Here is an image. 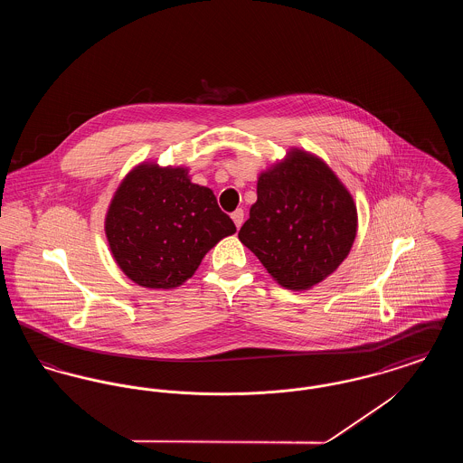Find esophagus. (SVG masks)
<instances>
[{
	"instance_id": "1",
	"label": "esophagus",
	"mask_w": 463,
	"mask_h": 463,
	"mask_svg": "<svg viewBox=\"0 0 463 463\" xmlns=\"http://www.w3.org/2000/svg\"><path fill=\"white\" fill-rule=\"evenodd\" d=\"M232 221H234V223H236V227L240 229L242 225V222H244V212H242L241 208H238L236 212H232Z\"/></svg>"
}]
</instances>
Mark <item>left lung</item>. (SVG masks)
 I'll return each instance as SVG.
<instances>
[{
  "mask_svg": "<svg viewBox=\"0 0 463 463\" xmlns=\"http://www.w3.org/2000/svg\"><path fill=\"white\" fill-rule=\"evenodd\" d=\"M357 229L353 196L317 157L293 151L265 172L240 240L289 289L321 283L349 255Z\"/></svg>",
  "mask_w": 463,
  "mask_h": 463,
  "instance_id": "obj_1",
  "label": "left lung"
}]
</instances>
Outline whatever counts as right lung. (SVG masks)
I'll use <instances>...</instances> for the list:
<instances>
[{
    "label": "right lung",
    "mask_w": 463,
    "mask_h": 463,
    "mask_svg": "<svg viewBox=\"0 0 463 463\" xmlns=\"http://www.w3.org/2000/svg\"><path fill=\"white\" fill-rule=\"evenodd\" d=\"M236 225L212 189L193 184L184 168L140 165L121 182L106 217L114 260L133 283L182 285L203 257Z\"/></svg>",
    "instance_id": "obj_1"
}]
</instances>
